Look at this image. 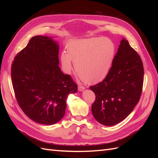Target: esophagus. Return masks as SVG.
Returning <instances> with one entry per match:
<instances>
[{
  "mask_svg": "<svg viewBox=\"0 0 158 158\" xmlns=\"http://www.w3.org/2000/svg\"><path fill=\"white\" fill-rule=\"evenodd\" d=\"M85 89V88L84 86H82V85H79L78 86V90L79 91H83V90H84Z\"/></svg>",
  "mask_w": 158,
  "mask_h": 158,
  "instance_id": "34e87169",
  "label": "esophagus"
}]
</instances>
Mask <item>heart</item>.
<instances>
[{"label":"heart","mask_w":158,"mask_h":158,"mask_svg":"<svg viewBox=\"0 0 158 158\" xmlns=\"http://www.w3.org/2000/svg\"><path fill=\"white\" fill-rule=\"evenodd\" d=\"M66 52L60 55L65 71H71L73 61L80 78L87 83L93 84L102 81L108 75L115 48L110 39L91 38L70 41L66 45Z\"/></svg>","instance_id":"b5f03b06"}]
</instances>
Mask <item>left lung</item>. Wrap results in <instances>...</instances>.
Returning a JSON list of instances; mask_svg holds the SVG:
<instances>
[{
    "label": "left lung",
    "instance_id": "obj_1",
    "mask_svg": "<svg viewBox=\"0 0 158 158\" xmlns=\"http://www.w3.org/2000/svg\"><path fill=\"white\" fill-rule=\"evenodd\" d=\"M143 79L141 58L123 39L108 75L102 81L89 87L96 95L92 112L96 121L111 126L126 119L139 101Z\"/></svg>",
    "mask_w": 158,
    "mask_h": 158
}]
</instances>
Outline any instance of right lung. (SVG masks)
<instances>
[{
    "mask_svg": "<svg viewBox=\"0 0 158 158\" xmlns=\"http://www.w3.org/2000/svg\"><path fill=\"white\" fill-rule=\"evenodd\" d=\"M59 45L49 36H35L15 57L11 81L19 106L34 122L52 125L65 114L66 98L77 91L71 77L59 67Z\"/></svg>",
    "mask_w": 158,
    "mask_h": 158,
    "instance_id": "right-lung-1",
    "label": "right lung"
}]
</instances>
